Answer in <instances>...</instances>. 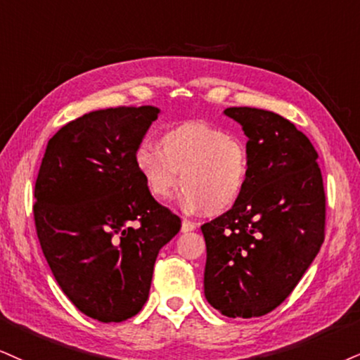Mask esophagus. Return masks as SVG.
<instances>
[{
	"label": "esophagus",
	"mask_w": 360,
	"mask_h": 360,
	"mask_svg": "<svg viewBox=\"0 0 360 360\" xmlns=\"http://www.w3.org/2000/svg\"><path fill=\"white\" fill-rule=\"evenodd\" d=\"M195 229H197V224H193V221H190L187 219L181 220V232H192Z\"/></svg>",
	"instance_id": "obj_1"
}]
</instances>
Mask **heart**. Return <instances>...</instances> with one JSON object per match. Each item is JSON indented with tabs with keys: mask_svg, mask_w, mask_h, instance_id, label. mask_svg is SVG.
<instances>
[{
	"mask_svg": "<svg viewBox=\"0 0 360 360\" xmlns=\"http://www.w3.org/2000/svg\"><path fill=\"white\" fill-rule=\"evenodd\" d=\"M133 165L153 198L165 200L181 181L185 205L210 214L237 205L250 176L245 143L202 122L167 128L160 135V148L152 141L140 143Z\"/></svg>",
	"mask_w": 360,
	"mask_h": 360,
	"instance_id": "1",
	"label": "heart"
}]
</instances>
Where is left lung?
<instances>
[{
	"label": "left lung",
	"mask_w": 360,
	"mask_h": 360,
	"mask_svg": "<svg viewBox=\"0 0 360 360\" xmlns=\"http://www.w3.org/2000/svg\"><path fill=\"white\" fill-rule=\"evenodd\" d=\"M248 136L250 176L230 210L202 225L205 297L227 317L272 312L300 282L326 237L317 152L281 115L248 106L224 112Z\"/></svg>",
	"instance_id": "obj_1"
}]
</instances>
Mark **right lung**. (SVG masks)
I'll use <instances>...</instances> for the list:
<instances>
[{"mask_svg": "<svg viewBox=\"0 0 360 360\" xmlns=\"http://www.w3.org/2000/svg\"><path fill=\"white\" fill-rule=\"evenodd\" d=\"M158 113L155 106H117L66 123L48 141L34 184L44 259L75 307L100 322L140 312L160 248L181 227L133 165Z\"/></svg>", "mask_w": 360, "mask_h": 360, "instance_id": "1", "label": "right lung"}]
</instances>
